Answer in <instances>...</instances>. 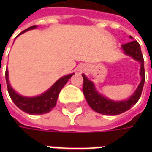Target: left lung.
I'll return each instance as SVG.
<instances>
[{
  "label": "left lung",
  "mask_w": 152,
  "mask_h": 152,
  "mask_svg": "<svg viewBox=\"0 0 152 152\" xmlns=\"http://www.w3.org/2000/svg\"><path fill=\"white\" fill-rule=\"evenodd\" d=\"M129 38L133 39L132 36ZM122 50L124 53L127 56H131L135 61L140 62V83L138 85L137 89L134 92L131 96L124 101H113L107 97L102 96L97 91L95 84L89 80L85 74H82L84 78V85H83V93L85 96L88 104L95 112L103 115H118L123 113L126 111L129 110L130 108L136 104L141 96V92L143 90L144 84H145V68H144V58L140 44L136 40H133L127 44L122 45Z\"/></svg>",
  "instance_id": "8db88e82"
}]
</instances>
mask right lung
I'll return each mask as SVG.
<instances>
[{"label":"right lung","mask_w":152,"mask_h":152,"mask_svg":"<svg viewBox=\"0 0 152 152\" xmlns=\"http://www.w3.org/2000/svg\"><path fill=\"white\" fill-rule=\"evenodd\" d=\"M37 28V25L29 27L27 29L23 30V32L20 33L18 36L23 33L27 32L30 29H34ZM17 36V37H18ZM74 73H70L61 77L56 81L53 85L48 89L44 93L41 95L37 96L28 97L23 96L22 95H19L12 89V87L10 85L8 77V70H6V82L7 85V91H8L9 96L12 102L18 107L21 109L23 112H25L28 114H35V115H39V114H45L50 112L53 108L55 107L57 98L59 96V93L61 90L64 87V85L67 84L68 79L73 76ZM1 83V81H0Z\"/></svg>","instance_id":"add662e5"}]
</instances>
